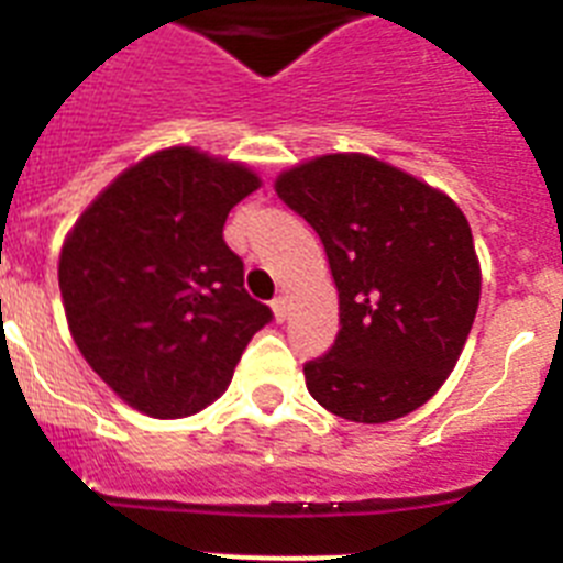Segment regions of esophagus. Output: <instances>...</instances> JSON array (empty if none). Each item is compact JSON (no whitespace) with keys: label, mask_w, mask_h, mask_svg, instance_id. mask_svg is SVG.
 <instances>
[{"label":"esophagus","mask_w":563,"mask_h":563,"mask_svg":"<svg viewBox=\"0 0 563 563\" xmlns=\"http://www.w3.org/2000/svg\"><path fill=\"white\" fill-rule=\"evenodd\" d=\"M271 307H273V316H276V321H285V318H287V298L276 296L271 301Z\"/></svg>","instance_id":"obj_1"}]
</instances>
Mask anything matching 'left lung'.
I'll use <instances>...</instances> for the list:
<instances>
[{"instance_id": "left-lung-1", "label": "left lung", "mask_w": 563, "mask_h": 563, "mask_svg": "<svg viewBox=\"0 0 563 563\" xmlns=\"http://www.w3.org/2000/svg\"><path fill=\"white\" fill-rule=\"evenodd\" d=\"M276 194L324 242L341 330L305 363L307 389L352 422L420 409L454 372L482 271L449 194L369 154H324L276 177Z\"/></svg>"}]
</instances>
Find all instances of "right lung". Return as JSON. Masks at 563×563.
Returning a JSON list of instances; mask_svg holds the SVG:
<instances>
[{
  "instance_id": "obj_1",
  "label": "right lung",
  "mask_w": 563,
  "mask_h": 563,
  "mask_svg": "<svg viewBox=\"0 0 563 563\" xmlns=\"http://www.w3.org/2000/svg\"><path fill=\"white\" fill-rule=\"evenodd\" d=\"M258 186L242 163L163 148L118 174L64 239L73 341L132 409L157 420L202 411L273 318L222 239L231 208Z\"/></svg>"
}]
</instances>
